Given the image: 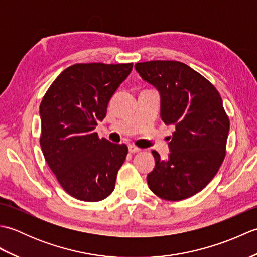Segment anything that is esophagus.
Masks as SVG:
<instances>
[{
    "mask_svg": "<svg viewBox=\"0 0 257 257\" xmlns=\"http://www.w3.org/2000/svg\"><path fill=\"white\" fill-rule=\"evenodd\" d=\"M128 149H129V152L130 154H137V152H140L141 149L138 148V147H136L134 145H129L128 146Z\"/></svg>",
    "mask_w": 257,
    "mask_h": 257,
    "instance_id": "esophagus-1",
    "label": "esophagus"
}]
</instances>
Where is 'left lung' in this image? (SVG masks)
<instances>
[{
    "instance_id": "left-lung-1",
    "label": "left lung",
    "mask_w": 257,
    "mask_h": 257,
    "mask_svg": "<svg viewBox=\"0 0 257 257\" xmlns=\"http://www.w3.org/2000/svg\"><path fill=\"white\" fill-rule=\"evenodd\" d=\"M135 68L159 90L163 122L176 125L168 160L152 151L156 167L147 177L149 188L163 200L188 199L209 184L225 158L230 119L222 98L209 80L184 63L150 61Z\"/></svg>"
}]
</instances>
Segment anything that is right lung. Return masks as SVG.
Here are the masks:
<instances>
[{
  "label": "right lung",
  "mask_w": 257,
  "mask_h": 257,
  "mask_svg": "<svg viewBox=\"0 0 257 257\" xmlns=\"http://www.w3.org/2000/svg\"><path fill=\"white\" fill-rule=\"evenodd\" d=\"M132 69L133 63L75 64L57 76L43 97V155L62 188L75 199L98 202L114 189L128 147L99 139L94 130Z\"/></svg>",
  "instance_id": "1"
}]
</instances>
